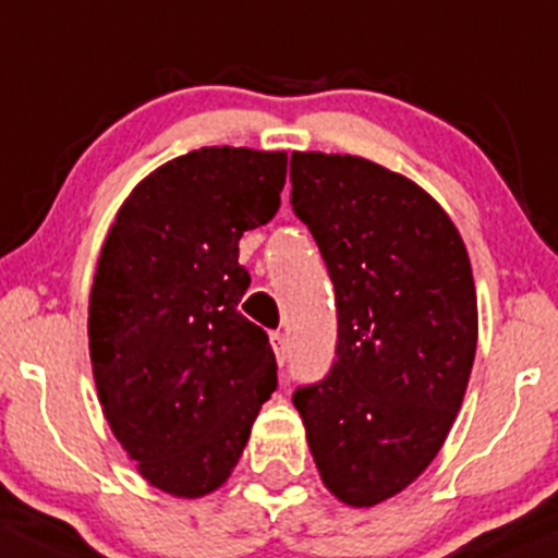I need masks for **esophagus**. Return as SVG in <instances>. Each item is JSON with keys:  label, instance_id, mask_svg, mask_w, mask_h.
Listing matches in <instances>:
<instances>
[{"label": "esophagus", "instance_id": "esophagus-1", "mask_svg": "<svg viewBox=\"0 0 558 558\" xmlns=\"http://www.w3.org/2000/svg\"><path fill=\"white\" fill-rule=\"evenodd\" d=\"M269 345H272L275 356H278V362L283 364L286 359H289V337H286V331H269Z\"/></svg>", "mask_w": 558, "mask_h": 558}]
</instances>
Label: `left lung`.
<instances>
[{"label": "left lung", "instance_id": "left-lung-1", "mask_svg": "<svg viewBox=\"0 0 558 558\" xmlns=\"http://www.w3.org/2000/svg\"><path fill=\"white\" fill-rule=\"evenodd\" d=\"M291 205L337 296V362L294 408L324 486L351 508L397 497L451 432L477 348L470 256L440 202L351 154H291Z\"/></svg>", "mask_w": 558, "mask_h": 558}]
</instances>
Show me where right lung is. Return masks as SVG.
Listing matches in <instances>:
<instances>
[{"instance_id":"obj_1","label":"right lung","mask_w":558,"mask_h":558,"mask_svg":"<svg viewBox=\"0 0 558 558\" xmlns=\"http://www.w3.org/2000/svg\"><path fill=\"white\" fill-rule=\"evenodd\" d=\"M286 150L213 145L140 180L88 296V351L110 432L150 486L199 499L229 481L278 386L267 331L238 311L240 238L272 221Z\"/></svg>"}]
</instances>
